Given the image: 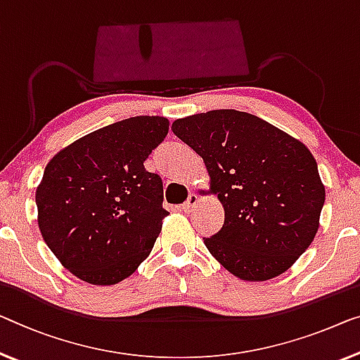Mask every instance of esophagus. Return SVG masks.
Wrapping results in <instances>:
<instances>
[{"label":"esophagus","mask_w":360,"mask_h":360,"mask_svg":"<svg viewBox=\"0 0 360 360\" xmlns=\"http://www.w3.org/2000/svg\"><path fill=\"white\" fill-rule=\"evenodd\" d=\"M198 205V197L197 194H189V197H187V200L182 203V210H184L186 213H191L194 212V208Z\"/></svg>","instance_id":"1"}]
</instances>
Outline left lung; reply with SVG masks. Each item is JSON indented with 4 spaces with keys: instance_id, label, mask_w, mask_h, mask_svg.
<instances>
[{
    "instance_id": "obj_1",
    "label": "left lung",
    "mask_w": 360,
    "mask_h": 360,
    "mask_svg": "<svg viewBox=\"0 0 360 360\" xmlns=\"http://www.w3.org/2000/svg\"><path fill=\"white\" fill-rule=\"evenodd\" d=\"M173 132L203 158L224 224L203 239L236 278L266 281L289 270L315 238L325 203L317 162L302 142L259 116L213 110Z\"/></svg>"
}]
</instances>
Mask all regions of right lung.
I'll list each match as a JSON object with an SVG mask.
<instances>
[{
  "instance_id": "right-lung-1",
  "label": "right lung",
  "mask_w": 360,
  "mask_h": 360,
  "mask_svg": "<svg viewBox=\"0 0 360 360\" xmlns=\"http://www.w3.org/2000/svg\"><path fill=\"white\" fill-rule=\"evenodd\" d=\"M162 116H136L77 139L46 165L35 192L39 228L61 265L85 283L131 276L153 249L163 182L143 162L168 134Z\"/></svg>"
}]
</instances>
